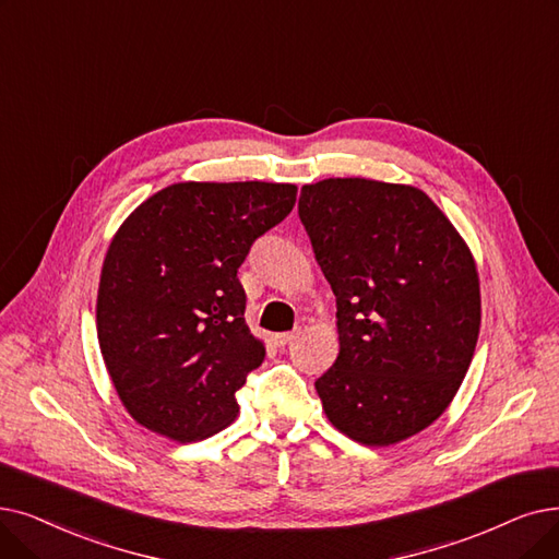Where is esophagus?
Segmentation results:
<instances>
[{"instance_id": "34e87169", "label": "esophagus", "mask_w": 559, "mask_h": 559, "mask_svg": "<svg viewBox=\"0 0 559 559\" xmlns=\"http://www.w3.org/2000/svg\"><path fill=\"white\" fill-rule=\"evenodd\" d=\"M295 337H297V331H289V333H276V335H272V340H274V345H276V347H287L289 343H293Z\"/></svg>"}]
</instances>
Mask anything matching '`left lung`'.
Returning <instances> with one entry per match:
<instances>
[{"mask_svg":"<svg viewBox=\"0 0 559 559\" xmlns=\"http://www.w3.org/2000/svg\"><path fill=\"white\" fill-rule=\"evenodd\" d=\"M299 219L335 295L340 354L314 381L335 429L393 445L439 418L475 354L466 241L425 191L366 178L301 187Z\"/></svg>","mask_w":559,"mask_h":559,"instance_id":"1","label":"left lung"}]
</instances>
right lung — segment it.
Returning <instances> with one entry per match:
<instances>
[{
	"instance_id": "add662e5",
	"label": "right lung",
	"mask_w": 559,
	"mask_h": 559,
	"mask_svg": "<svg viewBox=\"0 0 559 559\" xmlns=\"http://www.w3.org/2000/svg\"><path fill=\"white\" fill-rule=\"evenodd\" d=\"M295 201V185L178 182L118 228L95 322L116 393L139 425L191 443L237 418L235 393L264 360L237 270Z\"/></svg>"
}]
</instances>
